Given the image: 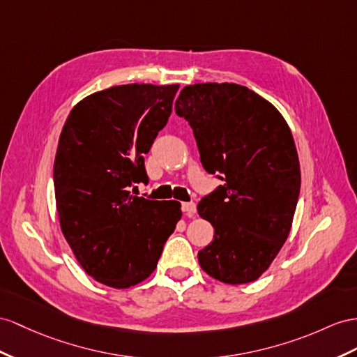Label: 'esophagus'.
I'll return each mask as SVG.
<instances>
[{"instance_id": "34e87169", "label": "esophagus", "mask_w": 357, "mask_h": 357, "mask_svg": "<svg viewBox=\"0 0 357 357\" xmlns=\"http://www.w3.org/2000/svg\"><path fill=\"white\" fill-rule=\"evenodd\" d=\"M182 213H184L187 217H195L196 214V204L195 202H185L182 204Z\"/></svg>"}]
</instances>
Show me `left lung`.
Returning a JSON list of instances; mask_svg holds the SVG:
<instances>
[{"instance_id": "obj_1", "label": "left lung", "mask_w": 357, "mask_h": 357, "mask_svg": "<svg viewBox=\"0 0 357 357\" xmlns=\"http://www.w3.org/2000/svg\"><path fill=\"white\" fill-rule=\"evenodd\" d=\"M175 112L193 130L204 169L222 181L197 205L214 226L197 253L209 276L257 280L287 241L300 195V164L285 119L240 84L185 86Z\"/></svg>"}]
</instances>
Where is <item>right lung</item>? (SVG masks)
<instances>
[{
  "label": "right lung",
  "mask_w": 357,
  "mask_h": 357,
  "mask_svg": "<svg viewBox=\"0 0 357 357\" xmlns=\"http://www.w3.org/2000/svg\"><path fill=\"white\" fill-rule=\"evenodd\" d=\"M179 84L114 86L84 98L60 134L54 190L61 232L89 276L113 288L157 268L182 215L176 200L132 196L144 153L166 126Z\"/></svg>",
  "instance_id": "1"
}]
</instances>
